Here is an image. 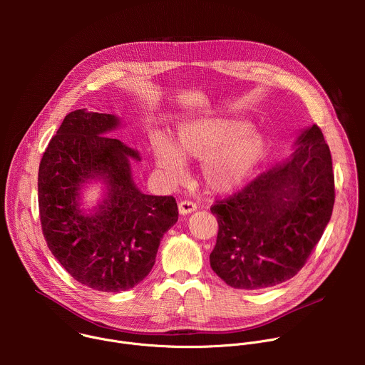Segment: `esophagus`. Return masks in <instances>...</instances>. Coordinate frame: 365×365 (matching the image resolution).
I'll return each mask as SVG.
<instances>
[{
  "label": "esophagus",
  "instance_id": "obj_1",
  "mask_svg": "<svg viewBox=\"0 0 365 365\" xmlns=\"http://www.w3.org/2000/svg\"><path fill=\"white\" fill-rule=\"evenodd\" d=\"M197 210V205L192 200H180L179 202V212L182 215H186V214H190L193 211Z\"/></svg>",
  "mask_w": 365,
  "mask_h": 365
}]
</instances>
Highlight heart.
Listing matches in <instances>:
<instances>
[{
    "label": "heart",
    "mask_w": 365,
    "mask_h": 365,
    "mask_svg": "<svg viewBox=\"0 0 365 365\" xmlns=\"http://www.w3.org/2000/svg\"><path fill=\"white\" fill-rule=\"evenodd\" d=\"M151 147L158 165L170 179L182 180V160H203L202 178L207 189L230 193L241 187L269 153V140L245 120L206 117L182 123L176 131L175 148L159 133Z\"/></svg>",
    "instance_id": "heart-1"
}]
</instances>
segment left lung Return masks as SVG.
Listing matches in <instances>:
<instances>
[{
    "instance_id": "obj_1",
    "label": "left lung",
    "mask_w": 365,
    "mask_h": 365,
    "mask_svg": "<svg viewBox=\"0 0 365 365\" xmlns=\"http://www.w3.org/2000/svg\"><path fill=\"white\" fill-rule=\"evenodd\" d=\"M332 159L314 124L296 140L292 158L212 205L218 237L212 270L245 290L280 284L304 266L334 210Z\"/></svg>"
}]
</instances>
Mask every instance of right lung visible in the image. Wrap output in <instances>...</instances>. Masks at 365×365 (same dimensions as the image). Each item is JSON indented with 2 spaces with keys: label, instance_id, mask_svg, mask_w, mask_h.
I'll return each mask as SVG.
<instances>
[{
  "label": "right lung",
  "instance_id": "obj_1",
  "mask_svg": "<svg viewBox=\"0 0 365 365\" xmlns=\"http://www.w3.org/2000/svg\"><path fill=\"white\" fill-rule=\"evenodd\" d=\"M118 125L111 114H68L38 168V211L47 247L75 280L99 292L138 284L179 217L173 196L145 195L135 186L130 160H140V154L108 135ZM95 177L104 179L109 192L96 213L83 215L78 190Z\"/></svg>",
  "mask_w": 365,
  "mask_h": 365
}]
</instances>
